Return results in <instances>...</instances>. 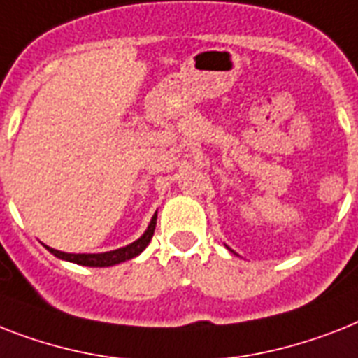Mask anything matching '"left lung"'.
Returning a JSON list of instances; mask_svg holds the SVG:
<instances>
[{
    "label": "left lung",
    "instance_id": "1",
    "mask_svg": "<svg viewBox=\"0 0 358 358\" xmlns=\"http://www.w3.org/2000/svg\"><path fill=\"white\" fill-rule=\"evenodd\" d=\"M226 248H228V246H226ZM228 250H229V248H228Z\"/></svg>",
    "mask_w": 358,
    "mask_h": 358
}]
</instances>
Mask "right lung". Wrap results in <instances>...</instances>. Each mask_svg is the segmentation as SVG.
I'll list each match as a JSON object with an SVG mask.
<instances>
[{
	"label": "right lung",
	"instance_id": "right-lung-1",
	"mask_svg": "<svg viewBox=\"0 0 358 358\" xmlns=\"http://www.w3.org/2000/svg\"><path fill=\"white\" fill-rule=\"evenodd\" d=\"M156 219H158V211L152 215V219H150L149 226L145 229V234L141 235L138 241H134V243L123 246V248L110 250V252H103V254H68V252H60V250H55L51 248V246H45V248H48L55 257L69 261V263L83 264V266H99V268H103V266H113V264L124 263V261L138 257V255L149 246L150 239H152L154 235V229H156Z\"/></svg>",
	"mask_w": 358,
	"mask_h": 358
}]
</instances>
